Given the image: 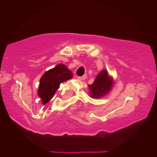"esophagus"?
<instances>
[{
	"label": "esophagus",
	"mask_w": 157,
	"mask_h": 157,
	"mask_svg": "<svg viewBox=\"0 0 157 157\" xmlns=\"http://www.w3.org/2000/svg\"><path fill=\"white\" fill-rule=\"evenodd\" d=\"M86 77H87V75H85L82 77H77V79H78V80H86Z\"/></svg>",
	"instance_id": "1"
}]
</instances>
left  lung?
<instances>
[{
  "mask_svg": "<svg viewBox=\"0 0 157 157\" xmlns=\"http://www.w3.org/2000/svg\"><path fill=\"white\" fill-rule=\"evenodd\" d=\"M113 81L106 70H102L97 75L95 80L89 85L90 96L94 99L101 98L109 93L112 88Z\"/></svg>",
  "mask_w": 157,
  "mask_h": 157,
  "instance_id": "1",
  "label": "left lung"
}]
</instances>
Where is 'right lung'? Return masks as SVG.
Wrapping results in <instances>:
<instances>
[{
	"mask_svg": "<svg viewBox=\"0 0 157 157\" xmlns=\"http://www.w3.org/2000/svg\"><path fill=\"white\" fill-rule=\"evenodd\" d=\"M72 72L63 64H57L55 68L44 74L40 80L38 96L46 104L52 98L60 84L72 78Z\"/></svg>",
	"mask_w": 157,
	"mask_h": 157,
	"instance_id": "obj_1",
	"label": "right lung"
}]
</instances>
